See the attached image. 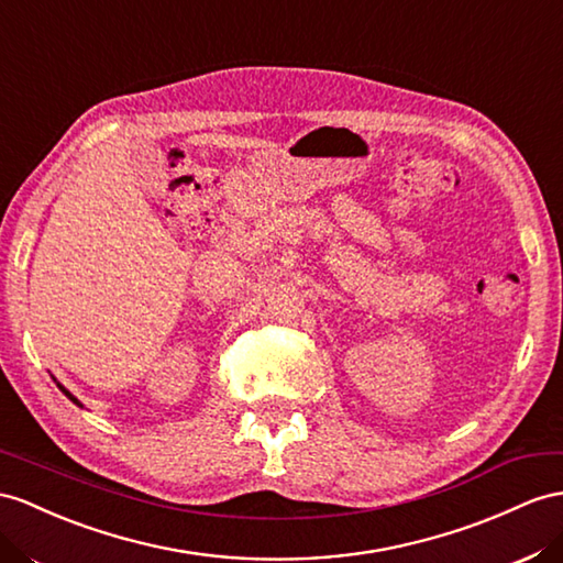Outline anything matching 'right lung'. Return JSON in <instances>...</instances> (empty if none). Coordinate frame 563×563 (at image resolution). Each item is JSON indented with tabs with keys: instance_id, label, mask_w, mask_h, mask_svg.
<instances>
[{
	"instance_id": "add662e5",
	"label": "right lung",
	"mask_w": 563,
	"mask_h": 563,
	"mask_svg": "<svg viewBox=\"0 0 563 563\" xmlns=\"http://www.w3.org/2000/svg\"><path fill=\"white\" fill-rule=\"evenodd\" d=\"M56 385H59V383H56ZM59 390H62V393H64V395H66V397H68V399H70V401H74V405H78V407H82V405H80V401H78V399H76V397H74V395H70V393H68V390H66V387H64V385H59Z\"/></svg>"
}]
</instances>
